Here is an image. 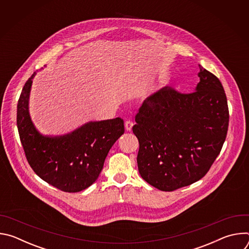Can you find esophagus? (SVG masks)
<instances>
[{"mask_svg":"<svg viewBox=\"0 0 249 249\" xmlns=\"http://www.w3.org/2000/svg\"><path fill=\"white\" fill-rule=\"evenodd\" d=\"M133 125H134V123L132 122V121H130V120H127L126 122H125V129L127 130V131H131L132 130V127H133Z\"/></svg>","mask_w":249,"mask_h":249,"instance_id":"obj_1","label":"esophagus"}]
</instances>
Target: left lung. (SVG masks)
I'll return each mask as SVG.
<instances>
[{
  "mask_svg": "<svg viewBox=\"0 0 249 249\" xmlns=\"http://www.w3.org/2000/svg\"><path fill=\"white\" fill-rule=\"evenodd\" d=\"M199 68L195 91L164 87L145 99L135 117L139 172L161 191L201 179L227 137L230 116L224 88L215 75Z\"/></svg>",
  "mask_w": 249,
  "mask_h": 249,
  "instance_id": "8db88e82",
  "label": "left lung"
}]
</instances>
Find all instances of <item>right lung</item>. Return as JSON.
Here are the masks:
<instances>
[{
  "mask_svg": "<svg viewBox=\"0 0 249 249\" xmlns=\"http://www.w3.org/2000/svg\"><path fill=\"white\" fill-rule=\"evenodd\" d=\"M35 75L26 81L18 102L17 125L26 160L50 185L64 192H80L97 179L109 150L124 134V122L117 117L90 121L62 136L40 134L28 111Z\"/></svg>",
  "mask_w": 249,
  "mask_h": 249,
  "instance_id": "add662e5",
  "label": "right lung"
}]
</instances>
